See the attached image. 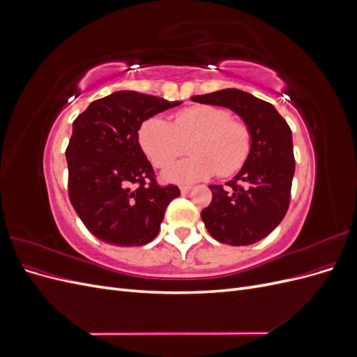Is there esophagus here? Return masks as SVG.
<instances>
[{"instance_id": "34e87169", "label": "esophagus", "mask_w": 357, "mask_h": 357, "mask_svg": "<svg viewBox=\"0 0 357 357\" xmlns=\"http://www.w3.org/2000/svg\"><path fill=\"white\" fill-rule=\"evenodd\" d=\"M190 189H192L190 186H180V192L183 193V195H185V193H188Z\"/></svg>"}]
</instances>
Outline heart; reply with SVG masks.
<instances>
[{
	"label": "heart",
	"instance_id": "1",
	"mask_svg": "<svg viewBox=\"0 0 357 357\" xmlns=\"http://www.w3.org/2000/svg\"><path fill=\"white\" fill-rule=\"evenodd\" d=\"M193 153L167 167L162 177L171 183L189 185L211 177L238 172L248 159L252 135L244 122L235 121L228 109L199 104L177 112L171 123L162 116L147 117L139 125L137 138L155 167H165L177 158L183 143Z\"/></svg>",
	"mask_w": 357,
	"mask_h": 357
}]
</instances>
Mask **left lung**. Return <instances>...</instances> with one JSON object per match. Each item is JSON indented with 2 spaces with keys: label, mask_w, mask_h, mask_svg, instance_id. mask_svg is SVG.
I'll use <instances>...</instances> for the list:
<instances>
[{
  "label": "left lung",
  "mask_w": 357,
  "mask_h": 357,
  "mask_svg": "<svg viewBox=\"0 0 357 357\" xmlns=\"http://www.w3.org/2000/svg\"><path fill=\"white\" fill-rule=\"evenodd\" d=\"M192 101L226 107L252 135L244 167L231 181L210 185L213 199L201 219L213 238L229 245L261 241L283 220L290 202L295 158L291 131L273 104L238 89L195 95Z\"/></svg>",
  "instance_id": "8db88e82"
}]
</instances>
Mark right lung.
I'll return each mask as SVG.
<instances>
[{"label":"right lung","instance_id":"add662e5","mask_svg":"<svg viewBox=\"0 0 357 357\" xmlns=\"http://www.w3.org/2000/svg\"><path fill=\"white\" fill-rule=\"evenodd\" d=\"M180 104L119 91L91 102L73 122L66 152L68 197L98 240L121 247L155 240L168 204L180 189L158 185L137 132L147 117Z\"/></svg>","mask_w":357,"mask_h":357}]
</instances>
